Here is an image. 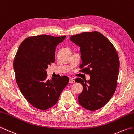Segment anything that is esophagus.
<instances>
[{
	"label": "esophagus",
	"mask_w": 134,
	"mask_h": 134,
	"mask_svg": "<svg viewBox=\"0 0 134 134\" xmlns=\"http://www.w3.org/2000/svg\"><path fill=\"white\" fill-rule=\"evenodd\" d=\"M69 83H75V80H74L73 79H70V80H69Z\"/></svg>",
	"instance_id": "esophagus-1"
}]
</instances>
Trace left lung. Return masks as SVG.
<instances>
[{
  "instance_id": "obj_1",
  "label": "left lung",
  "mask_w": 134,
  "mask_h": 134,
  "mask_svg": "<svg viewBox=\"0 0 134 134\" xmlns=\"http://www.w3.org/2000/svg\"><path fill=\"white\" fill-rule=\"evenodd\" d=\"M70 39L80 47V71L90 75L88 81L75 79L83 87L78 96L79 103L86 110H97L107 103L116 90L119 68L117 51L110 40L98 31L77 34Z\"/></svg>"
}]
</instances>
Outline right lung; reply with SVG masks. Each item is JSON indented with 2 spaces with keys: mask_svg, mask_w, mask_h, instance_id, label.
Here are the masks:
<instances>
[{
  "mask_svg": "<svg viewBox=\"0 0 134 134\" xmlns=\"http://www.w3.org/2000/svg\"><path fill=\"white\" fill-rule=\"evenodd\" d=\"M66 35L30 36L20 44L14 60L17 85L25 99L34 107L47 110L57 103L69 82L66 76L47 79L46 70L54 63L56 47Z\"/></svg>",
  "mask_w": 134,
  "mask_h": 134,
  "instance_id": "add662e5",
  "label": "right lung"
}]
</instances>
